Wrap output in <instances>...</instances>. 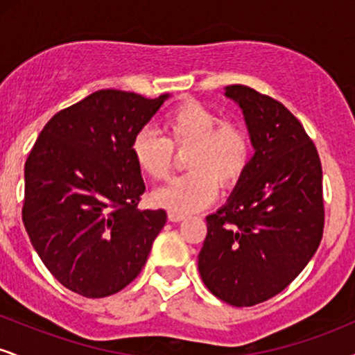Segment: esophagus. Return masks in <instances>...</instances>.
Segmentation results:
<instances>
[{
  "label": "esophagus",
  "instance_id": "34e87169",
  "mask_svg": "<svg viewBox=\"0 0 355 355\" xmlns=\"http://www.w3.org/2000/svg\"><path fill=\"white\" fill-rule=\"evenodd\" d=\"M168 220L170 222H182V220H185V215L183 214H178V211H168Z\"/></svg>",
  "mask_w": 355,
  "mask_h": 355
}]
</instances>
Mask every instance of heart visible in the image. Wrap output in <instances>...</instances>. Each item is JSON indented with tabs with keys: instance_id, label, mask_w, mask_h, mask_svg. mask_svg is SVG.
<instances>
[{
	"instance_id": "1",
	"label": "heart",
	"mask_w": 355,
	"mask_h": 355,
	"mask_svg": "<svg viewBox=\"0 0 355 355\" xmlns=\"http://www.w3.org/2000/svg\"><path fill=\"white\" fill-rule=\"evenodd\" d=\"M164 137L150 128L135 133L132 157L141 173L155 182L168 178L175 152L183 153L190 170L153 193L157 205L178 214L205 209L220 189L230 190L245 177L252 162V138L235 120H220L217 113L198 101L178 103L162 118Z\"/></svg>"
}]
</instances>
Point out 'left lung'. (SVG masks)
I'll use <instances>...</instances> for the list:
<instances>
[{
  "instance_id": "8db88e82",
  "label": "left lung",
  "mask_w": 355,
  "mask_h": 355,
  "mask_svg": "<svg viewBox=\"0 0 355 355\" xmlns=\"http://www.w3.org/2000/svg\"><path fill=\"white\" fill-rule=\"evenodd\" d=\"M225 95L242 108L255 155L229 202L205 218L198 272L220 300L252 307L280 294L319 248L322 165L280 101L245 85H230Z\"/></svg>"
}]
</instances>
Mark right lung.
<instances>
[{
    "label": "right lung",
    "instance_id": "add662e5",
    "mask_svg": "<svg viewBox=\"0 0 355 355\" xmlns=\"http://www.w3.org/2000/svg\"><path fill=\"white\" fill-rule=\"evenodd\" d=\"M168 95L98 89L44 125L24 164L23 223L61 285L100 299L144 268L166 211L140 210L133 137Z\"/></svg>",
    "mask_w": 355,
    "mask_h": 355
}]
</instances>
